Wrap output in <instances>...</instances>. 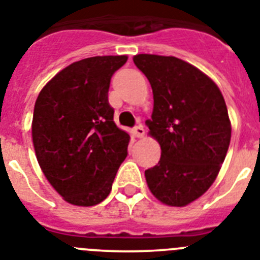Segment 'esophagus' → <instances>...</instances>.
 <instances>
[{"label": "esophagus", "mask_w": 260, "mask_h": 260, "mask_svg": "<svg viewBox=\"0 0 260 260\" xmlns=\"http://www.w3.org/2000/svg\"><path fill=\"white\" fill-rule=\"evenodd\" d=\"M144 127L142 125H138L133 128V134H134L135 138H143L144 135Z\"/></svg>", "instance_id": "esophagus-1"}]
</instances>
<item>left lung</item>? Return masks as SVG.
<instances>
[{"label": "left lung", "mask_w": 260, "mask_h": 260, "mask_svg": "<svg viewBox=\"0 0 260 260\" xmlns=\"http://www.w3.org/2000/svg\"><path fill=\"white\" fill-rule=\"evenodd\" d=\"M150 80L153 112L148 134L161 147L157 165L144 172L160 202L183 207L210 189L231 143L226 104L211 78L177 57L137 54Z\"/></svg>", "instance_id": "left-lung-1"}]
</instances>
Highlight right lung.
<instances>
[{
	"label": "right lung",
	"mask_w": 260,
	"mask_h": 260,
	"mask_svg": "<svg viewBox=\"0 0 260 260\" xmlns=\"http://www.w3.org/2000/svg\"><path fill=\"white\" fill-rule=\"evenodd\" d=\"M126 61V56H98L74 62L36 99L32 141L39 165L74 206L104 201L127 156L130 135L117 127L108 102L110 78Z\"/></svg>",
	"instance_id": "add662e5"
}]
</instances>
